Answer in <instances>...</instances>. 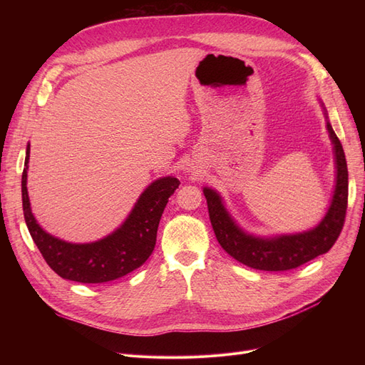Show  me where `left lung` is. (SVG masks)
<instances>
[{
	"instance_id": "obj_1",
	"label": "left lung",
	"mask_w": 365,
	"mask_h": 365,
	"mask_svg": "<svg viewBox=\"0 0 365 365\" xmlns=\"http://www.w3.org/2000/svg\"><path fill=\"white\" fill-rule=\"evenodd\" d=\"M327 130L335 148L336 187L327 215L319 225L311 231L274 239L250 236L233 222V219L230 217L225 207L222 205L219 195L210 189H204L208 215L216 239L231 257L254 269L289 271L322 256V254L334 247L346 220L349 172L342 145L329 121Z\"/></svg>"
}]
</instances>
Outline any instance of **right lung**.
Listing matches in <instances>:
<instances>
[{
    "label": "right lung",
    "instance_id": "right-lung-1",
    "mask_svg": "<svg viewBox=\"0 0 365 365\" xmlns=\"http://www.w3.org/2000/svg\"><path fill=\"white\" fill-rule=\"evenodd\" d=\"M21 180L23 210L30 236L48 267L62 279L79 283H105L140 268L152 254L157 242L161 215L180 181L172 176L157 180L141 193L134 210L115 233L93 244H68L43 231L31 215L27 193V164Z\"/></svg>",
    "mask_w": 365,
    "mask_h": 365
}]
</instances>
